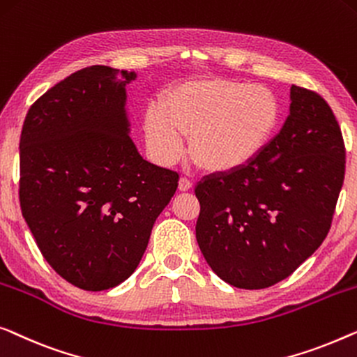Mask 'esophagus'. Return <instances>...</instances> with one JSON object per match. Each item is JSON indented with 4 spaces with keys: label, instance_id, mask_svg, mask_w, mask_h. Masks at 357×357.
<instances>
[{
    "label": "esophagus",
    "instance_id": "1",
    "mask_svg": "<svg viewBox=\"0 0 357 357\" xmlns=\"http://www.w3.org/2000/svg\"><path fill=\"white\" fill-rule=\"evenodd\" d=\"M191 187H193V182H191L188 177L180 178V182H178V190L180 191H188Z\"/></svg>",
    "mask_w": 357,
    "mask_h": 357
}]
</instances>
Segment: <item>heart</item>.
<instances>
[{
  "label": "heart",
  "instance_id": "obj_1",
  "mask_svg": "<svg viewBox=\"0 0 357 357\" xmlns=\"http://www.w3.org/2000/svg\"><path fill=\"white\" fill-rule=\"evenodd\" d=\"M280 121L273 93L261 85L236 80L188 82L174 89L162 102L149 106L144 133L162 162L190 151L211 170H235L255 161L271 143Z\"/></svg>",
  "mask_w": 357,
  "mask_h": 357
}]
</instances>
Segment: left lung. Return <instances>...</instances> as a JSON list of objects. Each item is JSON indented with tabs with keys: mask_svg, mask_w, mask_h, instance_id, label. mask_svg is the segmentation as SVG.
I'll return each mask as SVG.
<instances>
[{
	"mask_svg": "<svg viewBox=\"0 0 357 357\" xmlns=\"http://www.w3.org/2000/svg\"><path fill=\"white\" fill-rule=\"evenodd\" d=\"M290 116L245 167L196 185V240L222 280L261 290L290 277L327 236L344 180L337 117L319 93L291 86Z\"/></svg>",
	"mask_w": 357,
	"mask_h": 357,
	"instance_id": "left-lung-1",
	"label": "left lung"
}]
</instances>
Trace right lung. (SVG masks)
<instances>
[{
    "label": "right lung",
    "mask_w": 357,
    "mask_h": 357,
    "mask_svg": "<svg viewBox=\"0 0 357 357\" xmlns=\"http://www.w3.org/2000/svg\"><path fill=\"white\" fill-rule=\"evenodd\" d=\"M135 72L90 66L30 106L20 133V209L46 262L86 291L128 278L178 174L144 161L128 137Z\"/></svg>",
    "instance_id": "right-lung-1"
}]
</instances>
